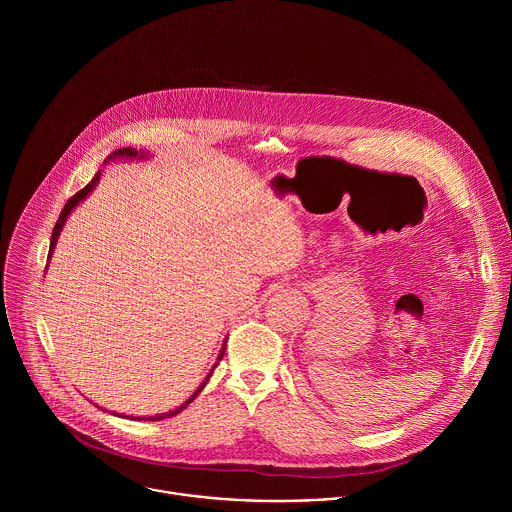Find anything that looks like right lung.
<instances>
[{"mask_svg": "<svg viewBox=\"0 0 512 512\" xmlns=\"http://www.w3.org/2000/svg\"><path fill=\"white\" fill-rule=\"evenodd\" d=\"M115 158H148V154H145V152H137V150H131V148H121V150H117V152H113L107 160H115ZM107 160H105V164H107ZM99 178H101V172H97L95 174V178L83 188V190H79L75 196H72V198H68V202L64 204V208H62V212H60V216H58V221H56V225H54V231H52V239H50V251H48V259L52 257V251H54V247H56V241H58V235H60V231H62V227H64V223H66V216L72 212V210H75V206L81 202V200H85L91 192H93V188L97 186V182H99ZM225 348H227V344L223 346V350H221V354H218V360H221L223 358V354H225ZM214 367H216V364H214ZM214 367H212V371H214ZM212 371L208 373V377L204 379V383L196 389V393L188 399V401H184L178 409H174V411H168V413H160V415H154V417H148L150 421H158V419H164V417H172V415H176V413H180L188 403H192L194 399H196V395L204 389V385L208 383V379H210V375H212ZM137 419H143V417H137Z\"/></svg>", "mask_w": 512, "mask_h": 512, "instance_id": "obj_1", "label": "right lung"}]
</instances>
